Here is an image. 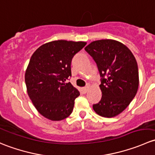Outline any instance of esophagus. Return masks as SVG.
<instances>
[{"instance_id":"esophagus-1","label":"esophagus","mask_w":155,"mask_h":155,"mask_svg":"<svg viewBox=\"0 0 155 155\" xmlns=\"http://www.w3.org/2000/svg\"><path fill=\"white\" fill-rule=\"evenodd\" d=\"M88 89H89V86H86V87H82V91L84 92V93H87V91H88Z\"/></svg>"}]
</instances>
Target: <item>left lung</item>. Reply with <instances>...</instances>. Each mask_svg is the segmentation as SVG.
Returning a JSON list of instances; mask_svg holds the SVG:
<instances>
[{
    "label": "left lung",
    "mask_w": 155,
    "mask_h": 155,
    "mask_svg": "<svg viewBox=\"0 0 155 155\" xmlns=\"http://www.w3.org/2000/svg\"><path fill=\"white\" fill-rule=\"evenodd\" d=\"M85 49L97 63L102 77V98L93 105L94 110L105 118L116 116L137 94L140 82L137 60L125 45L110 39L95 40Z\"/></svg>",
    "instance_id": "obj_1"
}]
</instances>
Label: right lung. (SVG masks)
<instances>
[{"label":"right lung","instance_id":"obj_1","mask_svg":"<svg viewBox=\"0 0 155 155\" xmlns=\"http://www.w3.org/2000/svg\"><path fill=\"white\" fill-rule=\"evenodd\" d=\"M86 43L54 40L42 45L31 56L26 69L27 92L40 115L61 121L72 113L79 91L70 82L71 61Z\"/></svg>","mask_w":155,"mask_h":155}]
</instances>
